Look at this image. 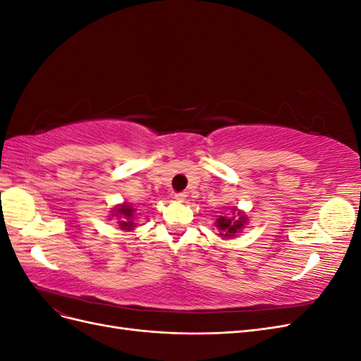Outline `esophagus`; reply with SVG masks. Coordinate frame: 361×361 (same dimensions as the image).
<instances>
[{"label":"esophagus","instance_id":"esophagus-1","mask_svg":"<svg viewBox=\"0 0 361 361\" xmlns=\"http://www.w3.org/2000/svg\"><path fill=\"white\" fill-rule=\"evenodd\" d=\"M174 199H176V200H179V202H183L185 199H187V192H176V194H174Z\"/></svg>","mask_w":361,"mask_h":361}]
</instances>
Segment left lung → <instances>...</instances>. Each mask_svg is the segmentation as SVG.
Segmentation results:
<instances>
[{
  "label": "left lung",
  "mask_w": 361,
  "mask_h": 361,
  "mask_svg": "<svg viewBox=\"0 0 361 361\" xmlns=\"http://www.w3.org/2000/svg\"><path fill=\"white\" fill-rule=\"evenodd\" d=\"M245 223V216L241 215L239 216V220H235V216L232 218H227V216H220L216 220V227L220 228L223 232L221 236L224 238H233L236 235V232L241 228Z\"/></svg>",
  "instance_id": "8db88e82"
}]
</instances>
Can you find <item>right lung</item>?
Masks as SVG:
<instances>
[{
  "label": "right lung",
  "mask_w": 361,
  "mask_h": 361,
  "mask_svg": "<svg viewBox=\"0 0 361 361\" xmlns=\"http://www.w3.org/2000/svg\"><path fill=\"white\" fill-rule=\"evenodd\" d=\"M116 212L117 214H114V215L120 218V221H118L120 228L130 231V228L134 227V218H135L134 216V212H135L134 207L129 206V204H122L120 207H117Z\"/></svg>",
  "instance_id": "1"
}]
</instances>
